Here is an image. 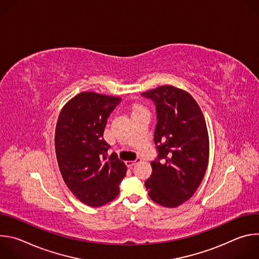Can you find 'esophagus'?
<instances>
[{
	"label": "esophagus",
	"instance_id": "1",
	"mask_svg": "<svg viewBox=\"0 0 259 259\" xmlns=\"http://www.w3.org/2000/svg\"><path fill=\"white\" fill-rule=\"evenodd\" d=\"M140 161H141V160H140L139 158H137V159H136V160H134V161H127V162H126V165H127L128 167H132L133 165L137 164V163H138V162H140Z\"/></svg>",
	"mask_w": 259,
	"mask_h": 259
}]
</instances>
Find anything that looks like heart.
Instances as JSON below:
<instances>
[{"label": "heart", "instance_id": "1", "mask_svg": "<svg viewBox=\"0 0 259 259\" xmlns=\"http://www.w3.org/2000/svg\"><path fill=\"white\" fill-rule=\"evenodd\" d=\"M139 109H143V107H142V106L137 105V106H135V107H134V112H135V110H139Z\"/></svg>", "mask_w": 259, "mask_h": 259}]
</instances>
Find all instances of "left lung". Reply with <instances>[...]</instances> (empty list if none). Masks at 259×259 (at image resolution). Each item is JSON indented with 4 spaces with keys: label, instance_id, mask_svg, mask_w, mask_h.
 Segmentation results:
<instances>
[{
    "label": "left lung",
    "instance_id": "obj_1",
    "mask_svg": "<svg viewBox=\"0 0 259 259\" xmlns=\"http://www.w3.org/2000/svg\"><path fill=\"white\" fill-rule=\"evenodd\" d=\"M141 95L155 102L158 119L154 140L159 155L145 188L155 203L174 208L192 198L207 170L206 121L197 101L182 89L164 85Z\"/></svg>",
    "mask_w": 259,
    "mask_h": 259
}]
</instances>
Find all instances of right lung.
I'll use <instances>...</instances> for the list:
<instances>
[{
    "instance_id": "obj_1",
    "label": "right lung",
    "mask_w": 259,
    "mask_h": 259,
    "mask_svg": "<svg viewBox=\"0 0 259 259\" xmlns=\"http://www.w3.org/2000/svg\"><path fill=\"white\" fill-rule=\"evenodd\" d=\"M121 97L81 92L62 107L55 129V153L61 176L82 203L100 207L120 193L127 167L116 153L107 156L103 139L107 118Z\"/></svg>"
}]
</instances>
